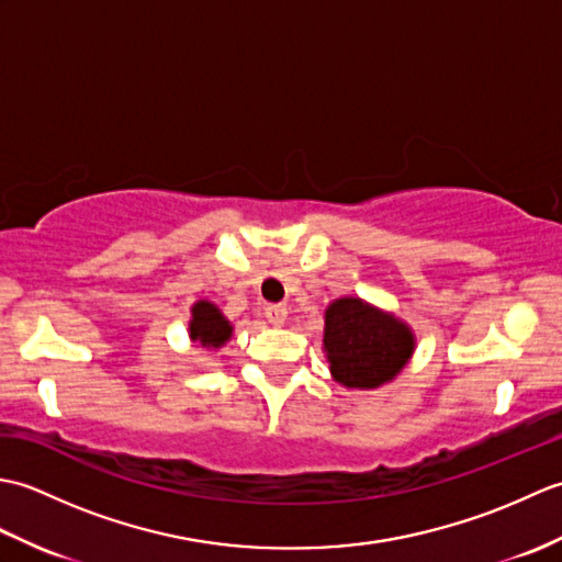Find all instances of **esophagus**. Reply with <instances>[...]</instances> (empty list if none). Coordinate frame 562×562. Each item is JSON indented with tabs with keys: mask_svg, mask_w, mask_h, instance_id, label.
Here are the masks:
<instances>
[{
	"mask_svg": "<svg viewBox=\"0 0 562 562\" xmlns=\"http://www.w3.org/2000/svg\"><path fill=\"white\" fill-rule=\"evenodd\" d=\"M266 318H268V324H272V326H282L284 321H288V306L270 304L266 308Z\"/></svg>",
	"mask_w": 562,
	"mask_h": 562,
	"instance_id": "1",
	"label": "esophagus"
}]
</instances>
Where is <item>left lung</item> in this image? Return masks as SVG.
Here are the masks:
<instances>
[{
  "label": "left lung",
  "instance_id": "left-lung-1",
  "mask_svg": "<svg viewBox=\"0 0 562 562\" xmlns=\"http://www.w3.org/2000/svg\"><path fill=\"white\" fill-rule=\"evenodd\" d=\"M413 330L393 314L357 296H342L326 308L324 352L330 374L348 389H376L408 364Z\"/></svg>",
  "mask_w": 562,
  "mask_h": 562
}]
</instances>
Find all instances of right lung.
<instances>
[{"instance_id": "obj_1", "label": "right lung", "mask_w": 562, "mask_h": 562, "mask_svg": "<svg viewBox=\"0 0 562 562\" xmlns=\"http://www.w3.org/2000/svg\"><path fill=\"white\" fill-rule=\"evenodd\" d=\"M190 340L200 342L202 348H222V345L232 338V324L224 318L217 306L207 300H200L190 308Z\"/></svg>"}]
</instances>
